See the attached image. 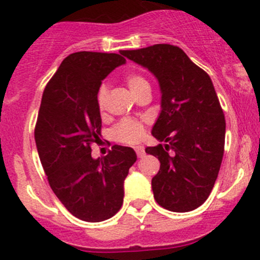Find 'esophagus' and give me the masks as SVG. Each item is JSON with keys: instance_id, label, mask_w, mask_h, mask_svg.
I'll return each instance as SVG.
<instances>
[{"instance_id": "1", "label": "esophagus", "mask_w": 260, "mask_h": 260, "mask_svg": "<svg viewBox=\"0 0 260 260\" xmlns=\"http://www.w3.org/2000/svg\"><path fill=\"white\" fill-rule=\"evenodd\" d=\"M135 151H136V153H137V156L140 157V158H141V157L145 156V147H143V146H136Z\"/></svg>"}]
</instances>
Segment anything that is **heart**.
Returning a JSON list of instances; mask_svg holds the SVG:
<instances>
[{"instance_id": "obj_1", "label": "heart", "mask_w": 260, "mask_h": 260, "mask_svg": "<svg viewBox=\"0 0 260 260\" xmlns=\"http://www.w3.org/2000/svg\"><path fill=\"white\" fill-rule=\"evenodd\" d=\"M125 83L128 88L132 91L133 95L140 93L142 89L148 88L149 84L145 77L137 73H131L125 77ZM107 99V88L101 86L98 90V106L99 108H103ZM145 133V127L141 120L137 119H123L122 122L118 123L113 129V137L118 142L122 143H136L142 138Z\"/></svg>"}]
</instances>
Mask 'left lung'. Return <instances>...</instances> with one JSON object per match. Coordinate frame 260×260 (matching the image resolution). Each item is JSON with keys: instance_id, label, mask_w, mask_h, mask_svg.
Segmentation results:
<instances>
[{"instance_id": "1", "label": "left lung", "mask_w": 260, "mask_h": 260, "mask_svg": "<svg viewBox=\"0 0 260 260\" xmlns=\"http://www.w3.org/2000/svg\"><path fill=\"white\" fill-rule=\"evenodd\" d=\"M120 54L148 69L159 84L161 113L152 135L165 146L146 148L161 164L152 179L154 200L170 211L195 210L210 195L224 154L225 117L210 77L169 44Z\"/></svg>"}]
</instances>
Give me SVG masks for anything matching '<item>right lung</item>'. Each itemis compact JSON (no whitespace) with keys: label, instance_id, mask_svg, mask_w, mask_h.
Masks as SVG:
<instances>
[{"label":"right lung","instance_id":"right-lung-1","mask_svg":"<svg viewBox=\"0 0 260 260\" xmlns=\"http://www.w3.org/2000/svg\"><path fill=\"white\" fill-rule=\"evenodd\" d=\"M125 59L119 54L79 51L60 64L44 90L35 142L49 185L75 217L89 222L119 211L124 183L137 154L114 145L103 158L91 157L101 141L98 90L102 80Z\"/></svg>","mask_w":260,"mask_h":260}]
</instances>
